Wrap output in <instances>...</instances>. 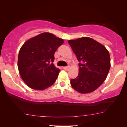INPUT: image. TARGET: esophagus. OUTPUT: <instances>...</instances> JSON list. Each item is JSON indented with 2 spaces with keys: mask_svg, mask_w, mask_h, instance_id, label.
<instances>
[{
  "mask_svg": "<svg viewBox=\"0 0 127 127\" xmlns=\"http://www.w3.org/2000/svg\"><path fill=\"white\" fill-rule=\"evenodd\" d=\"M63 68L65 70H68L70 68V66L69 65H68V66H66V67H63Z\"/></svg>",
  "mask_w": 127,
  "mask_h": 127,
  "instance_id": "1",
  "label": "esophagus"
}]
</instances>
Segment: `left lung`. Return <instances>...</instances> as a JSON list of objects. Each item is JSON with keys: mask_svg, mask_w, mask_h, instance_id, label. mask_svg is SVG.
<instances>
[{"mask_svg": "<svg viewBox=\"0 0 127 127\" xmlns=\"http://www.w3.org/2000/svg\"><path fill=\"white\" fill-rule=\"evenodd\" d=\"M68 43L79 62V75L70 80L72 88L82 94L95 91L105 81L110 70L109 51L90 37L70 40Z\"/></svg>", "mask_w": 127, "mask_h": 127, "instance_id": "1", "label": "left lung"}]
</instances>
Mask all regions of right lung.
<instances>
[{
	"label": "right lung",
	"instance_id": "obj_1",
	"mask_svg": "<svg viewBox=\"0 0 127 127\" xmlns=\"http://www.w3.org/2000/svg\"><path fill=\"white\" fill-rule=\"evenodd\" d=\"M63 43L62 39L54 34L43 33L22 46L18 68L22 79L30 88L43 90L54 84L60 70L52 63L55 51Z\"/></svg>",
	"mask_w": 127,
	"mask_h": 127
}]
</instances>
